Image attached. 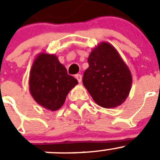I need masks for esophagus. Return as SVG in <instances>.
Returning <instances> with one entry per match:
<instances>
[{"mask_svg": "<svg viewBox=\"0 0 160 160\" xmlns=\"http://www.w3.org/2000/svg\"><path fill=\"white\" fill-rule=\"evenodd\" d=\"M75 77H76V79H77V80H78L79 83H81V81H82V76L80 75V74H77V75L75 76Z\"/></svg>", "mask_w": 160, "mask_h": 160, "instance_id": "1", "label": "esophagus"}]
</instances>
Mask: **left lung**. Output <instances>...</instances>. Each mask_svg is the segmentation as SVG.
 Returning a JSON list of instances; mask_svg holds the SVG:
<instances>
[{"label":"left lung","mask_w":160,"mask_h":160,"mask_svg":"<svg viewBox=\"0 0 160 160\" xmlns=\"http://www.w3.org/2000/svg\"><path fill=\"white\" fill-rule=\"evenodd\" d=\"M89 67L83 73V83L93 100L104 108L123 103L132 86V74L118 50L102 42L90 53Z\"/></svg>","instance_id":"left-lung-1"}]
</instances>
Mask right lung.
Returning <instances> with one entry per match:
<instances>
[{
    "label": "right lung",
    "instance_id": "add662e5",
    "mask_svg": "<svg viewBox=\"0 0 160 160\" xmlns=\"http://www.w3.org/2000/svg\"><path fill=\"white\" fill-rule=\"evenodd\" d=\"M78 81L68 75L56 55L40 53L30 71L29 90L35 102L55 111L63 106L67 95Z\"/></svg>",
    "mask_w": 160,
    "mask_h": 160
}]
</instances>
